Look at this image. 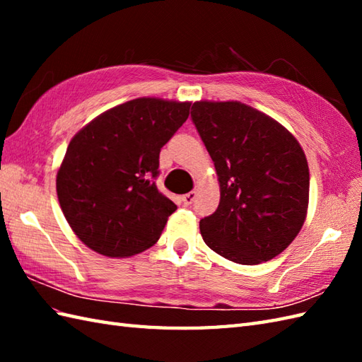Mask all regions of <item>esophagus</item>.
Returning a JSON list of instances; mask_svg holds the SVG:
<instances>
[{"instance_id":"34e87169","label":"esophagus","mask_w":362,"mask_h":362,"mask_svg":"<svg viewBox=\"0 0 362 362\" xmlns=\"http://www.w3.org/2000/svg\"><path fill=\"white\" fill-rule=\"evenodd\" d=\"M194 199H196V191H189V193L182 196V202L183 205H191L194 202Z\"/></svg>"}]
</instances>
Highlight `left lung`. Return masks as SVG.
Instances as JSON below:
<instances>
[{
	"mask_svg": "<svg viewBox=\"0 0 362 362\" xmlns=\"http://www.w3.org/2000/svg\"><path fill=\"white\" fill-rule=\"evenodd\" d=\"M191 119L216 168L221 201L201 219L211 250L259 264L288 247L302 228L310 197L305 152L280 122L238 101H199Z\"/></svg>",
	"mask_w": 362,
	"mask_h": 362,
	"instance_id": "left-lung-1",
	"label": "left lung"
}]
</instances>
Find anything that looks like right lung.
<instances>
[{
    "label": "right lung",
    "mask_w": 362,
    "mask_h": 362,
    "mask_svg": "<svg viewBox=\"0 0 362 362\" xmlns=\"http://www.w3.org/2000/svg\"><path fill=\"white\" fill-rule=\"evenodd\" d=\"M189 103L138 98L99 115L68 144L57 197L79 240L101 255L130 257L158 241L175 204L156 179L163 146Z\"/></svg>",
    "instance_id": "1"
}]
</instances>
